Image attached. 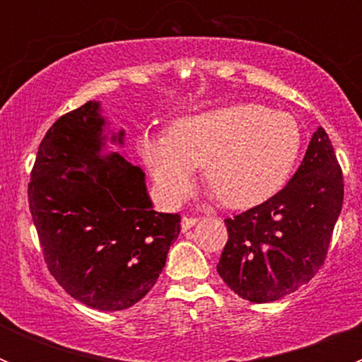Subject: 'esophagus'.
I'll use <instances>...</instances> for the list:
<instances>
[{"label": "esophagus", "mask_w": 362, "mask_h": 362, "mask_svg": "<svg viewBox=\"0 0 362 362\" xmlns=\"http://www.w3.org/2000/svg\"><path fill=\"white\" fill-rule=\"evenodd\" d=\"M196 223H197V217L185 216L183 219H181V228H183V232H187V230H190L192 226L196 225Z\"/></svg>", "instance_id": "obj_1"}]
</instances>
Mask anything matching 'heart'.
I'll use <instances>...</instances> for the list:
<instances>
[{
  "label": "heart",
  "instance_id": "1",
  "mask_svg": "<svg viewBox=\"0 0 362 362\" xmlns=\"http://www.w3.org/2000/svg\"><path fill=\"white\" fill-rule=\"evenodd\" d=\"M303 132L290 112L235 103L181 117L170 132L145 134L139 152L168 203H181L204 163V181L226 206L272 197L292 174Z\"/></svg>",
  "mask_w": 362,
  "mask_h": 362
}]
</instances>
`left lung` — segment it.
Segmentation results:
<instances>
[{"label": "left lung", "instance_id": "8db88e82", "mask_svg": "<svg viewBox=\"0 0 362 362\" xmlns=\"http://www.w3.org/2000/svg\"><path fill=\"white\" fill-rule=\"evenodd\" d=\"M343 170L319 127L290 183L264 203L225 219L228 230L217 272L250 303L296 292L325 264L343 209Z\"/></svg>", "mask_w": 362, "mask_h": 362}]
</instances>
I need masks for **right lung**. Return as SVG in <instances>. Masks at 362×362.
I'll return each instance as SVG.
<instances>
[{
	"instance_id": "add662e5",
	"label": "right lung",
	"mask_w": 362,
	"mask_h": 362,
	"mask_svg": "<svg viewBox=\"0 0 362 362\" xmlns=\"http://www.w3.org/2000/svg\"><path fill=\"white\" fill-rule=\"evenodd\" d=\"M98 110L88 101L47 130L28 206L54 279L83 305L116 312L152 290L181 216L152 210L139 166L119 153L99 158L105 119Z\"/></svg>"
}]
</instances>
